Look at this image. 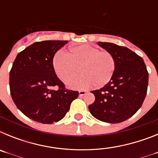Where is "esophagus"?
<instances>
[{
	"mask_svg": "<svg viewBox=\"0 0 158 158\" xmlns=\"http://www.w3.org/2000/svg\"><path fill=\"white\" fill-rule=\"evenodd\" d=\"M85 93H86L85 90H80V91H79V96H84V95H85Z\"/></svg>",
	"mask_w": 158,
	"mask_h": 158,
	"instance_id": "obj_1",
	"label": "esophagus"
}]
</instances>
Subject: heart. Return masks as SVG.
Wrapping results in <instances>:
<instances>
[{"mask_svg": "<svg viewBox=\"0 0 158 158\" xmlns=\"http://www.w3.org/2000/svg\"><path fill=\"white\" fill-rule=\"evenodd\" d=\"M81 66L83 75L70 79L79 72ZM53 66L56 74L72 89H86L96 83L105 85L112 76L115 60L108 51H100L98 47L83 44L73 47L69 54L58 51L53 58Z\"/></svg>", "mask_w": 158, "mask_h": 158, "instance_id": "b5f03b06", "label": "heart"}]
</instances>
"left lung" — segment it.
<instances>
[{
  "label": "left lung",
  "instance_id": "1",
  "mask_svg": "<svg viewBox=\"0 0 158 158\" xmlns=\"http://www.w3.org/2000/svg\"><path fill=\"white\" fill-rule=\"evenodd\" d=\"M111 53L115 68L108 83L92 91L95 101L89 106L96 118L108 123L123 122L142 105L147 93L149 73L144 61L136 53L111 43H97Z\"/></svg>",
  "mask_w": 158,
  "mask_h": 158
}]
</instances>
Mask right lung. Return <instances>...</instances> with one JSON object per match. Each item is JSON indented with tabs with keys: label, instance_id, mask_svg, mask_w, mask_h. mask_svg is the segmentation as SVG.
I'll return each instance as SVG.
<instances>
[{
	"label": "right lung",
	"instance_id": "add662e5",
	"mask_svg": "<svg viewBox=\"0 0 158 158\" xmlns=\"http://www.w3.org/2000/svg\"><path fill=\"white\" fill-rule=\"evenodd\" d=\"M68 43L62 40L37 42L17 54L9 73L10 93L18 109L41 123L58 122L68 112L78 92L65 89L57 77L53 58ZM58 87V90L52 89Z\"/></svg>",
	"mask_w": 158,
	"mask_h": 158
}]
</instances>
